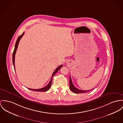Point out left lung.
<instances>
[{
  "instance_id": "1",
  "label": "left lung",
  "mask_w": 123,
  "mask_h": 123,
  "mask_svg": "<svg viewBox=\"0 0 123 123\" xmlns=\"http://www.w3.org/2000/svg\"><path fill=\"white\" fill-rule=\"evenodd\" d=\"M69 82H70V90L74 93H77V94H80V93H84L87 92L88 91H90L91 90H80L78 88H77L76 87L74 86L73 85L72 81V79H71V76H70V79H69Z\"/></svg>"
}]
</instances>
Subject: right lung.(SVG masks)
<instances>
[{
    "mask_svg": "<svg viewBox=\"0 0 123 123\" xmlns=\"http://www.w3.org/2000/svg\"><path fill=\"white\" fill-rule=\"evenodd\" d=\"M24 32L22 33V34L21 35H20V36H19V37L17 39V41H16V42L15 43V48H14V49L13 50V54H12V63H13V65L14 66V68L15 69V64H14V60H15V53H16V50L17 49V48L18 46V44H19V42L20 40V39L22 38V37H23V36L24 35ZM63 66V65H61L60 66H58L57 67V68L56 69V70L54 71V73H53L52 76H51V79H50V81L49 82V83H48L47 86H44V87H43L42 88H40V89H31V88H28L29 89L31 90H33V91H36V92H45L46 91L48 90L51 87V83H52V77H53V76L57 72V71ZM14 70H15L14 69Z\"/></svg>",
    "mask_w": 123,
    "mask_h": 123,
    "instance_id": "add662e5",
    "label": "right lung"
}]
</instances>
